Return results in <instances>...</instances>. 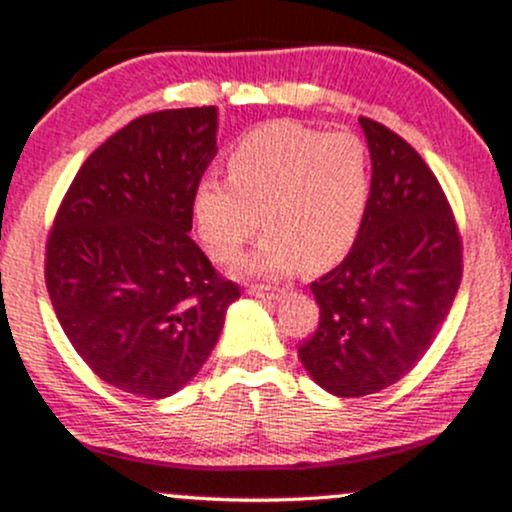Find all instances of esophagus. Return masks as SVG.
I'll list each match as a JSON object with an SVG mask.
<instances>
[{"label":"esophagus","instance_id":"1","mask_svg":"<svg viewBox=\"0 0 512 512\" xmlns=\"http://www.w3.org/2000/svg\"><path fill=\"white\" fill-rule=\"evenodd\" d=\"M247 294L257 296V299H269V301H274V299H282L284 291L267 289V286H250V289H247Z\"/></svg>","mask_w":512,"mask_h":512}]
</instances>
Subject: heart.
I'll return each instance as SVG.
<instances>
[{
    "instance_id": "heart-1",
    "label": "heart",
    "mask_w": 512,
    "mask_h": 512,
    "mask_svg": "<svg viewBox=\"0 0 512 512\" xmlns=\"http://www.w3.org/2000/svg\"><path fill=\"white\" fill-rule=\"evenodd\" d=\"M369 179L367 145L352 133L269 121L230 148L226 179L196 184L192 218L201 245L218 262L233 260L260 223L269 230L238 265L245 277H284L299 265L323 269L355 243Z\"/></svg>"
}]
</instances>
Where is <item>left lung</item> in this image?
Returning <instances> with one entry per match:
<instances>
[{"label":"left lung","mask_w":512,"mask_h":512,"mask_svg":"<svg viewBox=\"0 0 512 512\" xmlns=\"http://www.w3.org/2000/svg\"><path fill=\"white\" fill-rule=\"evenodd\" d=\"M359 126L372 157L367 211L345 260L311 284L320 323L299 347L308 376L340 398L376 393L411 372L462 279V240L435 174L386 126Z\"/></svg>","instance_id":"8db88e82"}]
</instances>
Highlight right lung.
<instances>
[{"instance_id": "1", "label": "right lung", "mask_w": 512, "mask_h": 512, "mask_svg": "<svg viewBox=\"0 0 512 512\" xmlns=\"http://www.w3.org/2000/svg\"><path fill=\"white\" fill-rule=\"evenodd\" d=\"M216 136V106L131 121L84 160L48 238L46 284L67 340L133 396L184 389L240 296L189 238Z\"/></svg>"}]
</instances>
